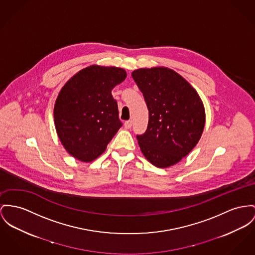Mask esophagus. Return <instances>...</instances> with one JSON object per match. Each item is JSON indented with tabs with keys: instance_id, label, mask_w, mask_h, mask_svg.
I'll return each instance as SVG.
<instances>
[{
	"instance_id": "34e87169",
	"label": "esophagus",
	"mask_w": 255,
	"mask_h": 255,
	"mask_svg": "<svg viewBox=\"0 0 255 255\" xmlns=\"http://www.w3.org/2000/svg\"><path fill=\"white\" fill-rule=\"evenodd\" d=\"M124 126H125V128H127V129H129L130 128H131V126H132V121H127V122H125V124H124Z\"/></svg>"
}]
</instances>
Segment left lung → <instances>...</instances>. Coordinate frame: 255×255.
Masks as SVG:
<instances>
[{
  "label": "left lung",
  "instance_id": "left-lung-1",
  "mask_svg": "<svg viewBox=\"0 0 255 255\" xmlns=\"http://www.w3.org/2000/svg\"><path fill=\"white\" fill-rule=\"evenodd\" d=\"M131 75L149 110L147 130L137 135L141 152L156 167L172 166L201 138L203 102L196 90L171 68H139Z\"/></svg>",
  "mask_w": 255,
  "mask_h": 255
}]
</instances>
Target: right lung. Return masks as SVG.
Instances as JSON below:
<instances>
[{"label":"right lung","mask_w":255,"mask_h":255,"mask_svg":"<svg viewBox=\"0 0 255 255\" xmlns=\"http://www.w3.org/2000/svg\"><path fill=\"white\" fill-rule=\"evenodd\" d=\"M127 77L124 68L93 65L74 74L60 91L54 123L64 148L74 158L99 157L122 127L112 89Z\"/></svg>","instance_id":"1"}]
</instances>
